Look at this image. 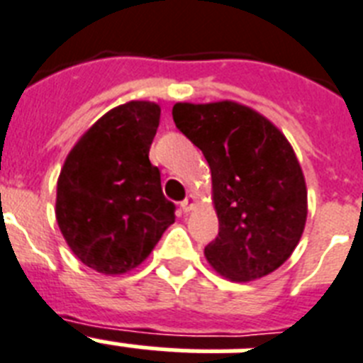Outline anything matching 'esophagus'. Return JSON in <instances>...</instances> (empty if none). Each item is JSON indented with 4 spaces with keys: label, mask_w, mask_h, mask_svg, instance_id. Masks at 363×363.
Wrapping results in <instances>:
<instances>
[{
    "label": "esophagus",
    "mask_w": 363,
    "mask_h": 363,
    "mask_svg": "<svg viewBox=\"0 0 363 363\" xmlns=\"http://www.w3.org/2000/svg\"><path fill=\"white\" fill-rule=\"evenodd\" d=\"M194 205H196V197H194V196H188L186 199H184V201H182V203H181L182 212H190V210L194 208Z\"/></svg>",
    "instance_id": "34e87169"
}]
</instances>
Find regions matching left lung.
<instances>
[{"label": "left lung", "instance_id": "1", "mask_svg": "<svg viewBox=\"0 0 363 363\" xmlns=\"http://www.w3.org/2000/svg\"><path fill=\"white\" fill-rule=\"evenodd\" d=\"M172 114L212 173L219 233L206 260L236 282L269 275L290 258L306 223V184L291 145L238 103H177Z\"/></svg>", "mask_w": 363, "mask_h": 363}]
</instances>
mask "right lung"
<instances>
[{"instance_id": "add662e5", "label": "right lung", "mask_w": 363, "mask_h": 363, "mask_svg": "<svg viewBox=\"0 0 363 363\" xmlns=\"http://www.w3.org/2000/svg\"><path fill=\"white\" fill-rule=\"evenodd\" d=\"M160 106L130 101L96 121L69 151L57 182V223L84 266L120 275L140 266L175 221L149 162Z\"/></svg>"}]
</instances>
